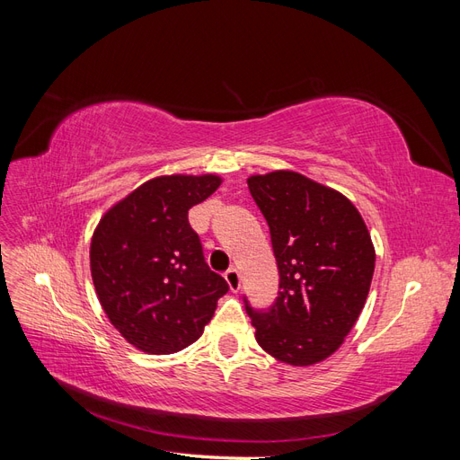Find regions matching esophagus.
<instances>
[{"label": "esophagus", "mask_w": 460, "mask_h": 460, "mask_svg": "<svg viewBox=\"0 0 460 460\" xmlns=\"http://www.w3.org/2000/svg\"><path fill=\"white\" fill-rule=\"evenodd\" d=\"M225 278H226V284H228V288H230V291H240V286H242V280H240V272L235 270V269H230L226 274H225Z\"/></svg>", "instance_id": "1"}]
</instances>
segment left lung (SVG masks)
I'll use <instances>...</instances> for the list:
<instances>
[{"mask_svg": "<svg viewBox=\"0 0 460 460\" xmlns=\"http://www.w3.org/2000/svg\"><path fill=\"white\" fill-rule=\"evenodd\" d=\"M247 186L267 218L280 272V291L267 313L245 301L255 340L280 363H323L367 303L376 264L370 232L343 193L296 171L253 174Z\"/></svg>", "mask_w": 460, "mask_h": 460, "instance_id": "left-lung-1", "label": "left lung"}]
</instances>
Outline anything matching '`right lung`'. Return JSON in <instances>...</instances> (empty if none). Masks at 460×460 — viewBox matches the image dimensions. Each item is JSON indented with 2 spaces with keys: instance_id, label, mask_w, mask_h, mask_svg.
I'll return each instance as SVG.
<instances>
[{
  "instance_id": "obj_1",
  "label": "right lung",
  "mask_w": 460,
  "mask_h": 460,
  "mask_svg": "<svg viewBox=\"0 0 460 460\" xmlns=\"http://www.w3.org/2000/svg\"><path fill=\"white\" fill-rule=\"evenodd\" d=\"M217 174L147 180L109 207L90 243V270L109 323L136 349L171 355L198 341L225 278L208 270L188 211L218 190Z\"/></svg>"
}]
</instances>
